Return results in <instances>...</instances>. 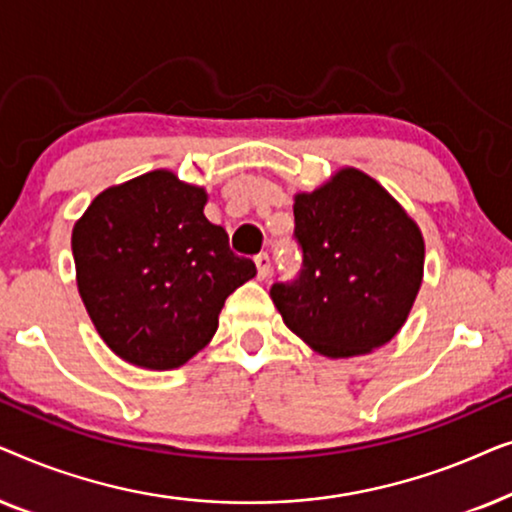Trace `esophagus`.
I'll use <instances>...</instances> for the list:
<instances>
[{
	"label": "esophagus",
	"mask_w": 512,
	"mask_h": 512,
	"mask_svg": "<svg viewBox=\"0 0 512 512\" xmlns=\"http://www.w3.org/2000/svg\"><path fill=\"white\" fill-rule=\"evenodd\" d=\"M256 270H258V279H268V275H270V256L268 254L256 256Z\"/></svg>",
	"instance_id": "esophagus-1"
}]
</instances>
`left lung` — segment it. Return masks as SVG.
Masks as SVG:
<instances>
[{"instance_id": "left-lung-1", "label": "left lung", "mask_w": 512, "mask_h": 512, "mask_svg": "<svg viewBox=\"0 0 512 512\" xmlns=\"http://www.w3.org/2000/svg\"><path fill=\"white\" fill-rule=\"evenodd\" d=\"M303 270L272 284L284 324L328 359L370 354L401 331L424 277V237L394 195L356 167L293 195Z\"/></svg>"}]
</instances>
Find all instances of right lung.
I'll return each instance as SVG.
<instances>
[{"label": "right lung", "instance_id": "obj_1", "mask_svg": "<svg viewBox=\"0 0 512 512\" xmlns=\"http://www.w3.org/2000/svg\"><path fill=\"white\" fill-rule=\"evenodd\" d=\"M205 205V188L153 170L104 188L74 223L79 296L100 338L132 366H184L214 338L230 293L256 277Z\"/></svg>", "mask_w": 512, "mask_h": 512}]
</instances>
